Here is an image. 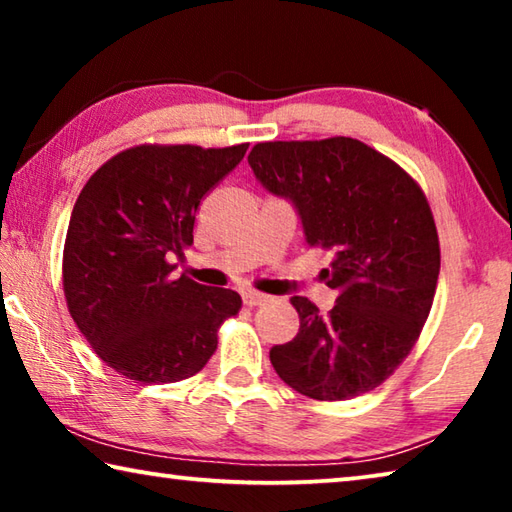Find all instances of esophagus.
Instances as JSON below:
<instances>
[{
  "mask_svg": "<svg viewBox=\"0 0 512 512\" xmlns=\"http://www.w3.org/2000/svg\"><path fill=\"white\" fill-rule=\"evenodd\" d=\"M241 298H244V305H248V307H259L268 302L266 293H259V291H244V296Z\"/></svg>",
  "mask_w": 512,
  "mask_h": 512,
  "instance_id": "34e87169",
  "label": "esophagus"
}]
</instances>
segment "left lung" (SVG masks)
Masks as SVG:
<instances>
[{
	"instance_id": "left-lung-1",
	"label": "left lung",
	"mask_w": 512,
	"mask_h": 512,
	"mask_svg": "<svg viewBox=\"0 0 512 512\" xmlns=\"http://www.w3.org/2000/svg\"><path fill=\"white\" fill-rule=\"evenodd\" d=\"M248 164L296 205L307 244L332 253L320 277L339 293L327 316L291 298L300 329L271 348L275 372L320 402L372 391L409 357L436 296L440 244L427 196L400 164L352 137L259 142Z\"/></svg>"
}]
</instances>
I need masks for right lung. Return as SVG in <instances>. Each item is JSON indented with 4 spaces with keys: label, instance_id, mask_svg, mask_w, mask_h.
<instances>
[{
    "label": "right lung",
    "instance_id": "add662e5",
    "mask_svg": "<svg viewBox=\"0 0 512 512\" xmlns=\"http://www.w3.org/2000/svg\"><path fill=\"white\" fill-rule=\"evenodd\" d=\"M248 144H140L110 158L81 189L63 250L67 309L92 350L126 379L171 384L196 375L241 296L171 277L194 244L203 196Z\"/></svg>",
    "mask_w": 512,
    "mask_h": 512
}]
</instances>
